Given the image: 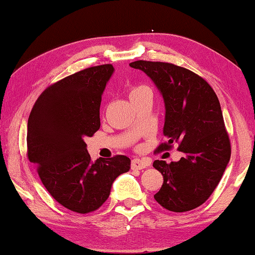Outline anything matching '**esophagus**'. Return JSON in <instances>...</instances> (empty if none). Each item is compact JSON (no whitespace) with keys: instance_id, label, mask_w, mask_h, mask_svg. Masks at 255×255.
<instances>
[{"instance_id":"34e87169","label":"esophagus","mask_w":255,"mask_h":255,"mask_svg":"<svg viewBox=\"0 0 255 255\" xmlns=\"http://www.w3.org/2000/svg\"><path fill=\"white\" fill-rule=\"evenodd\" d=\"M150 166V162L145 159H132L131 160V168L132 170H143V168Z\"/></svg>"}]
</instances>
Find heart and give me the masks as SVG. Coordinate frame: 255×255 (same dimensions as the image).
Listing matches in <instances>:
<instances>
[{
  "label": "heart",
  "instance_id": "b5f03b06",
  "mask_svg": "<svg viewBox=\"0 0 255 255\" xmlns=\"http://www.w3.org/2000/svg\"><path fill=\"white\" fill-rule=\"evenodd\" d=\"M144 91H150L148 88L144 87V85H138V87H132L130 88V90H129L128 95H129V98H130V100L132 98H135L136 96H138L139 93L144 92Z\"/></svg>",
  "mask_w": 255,
  "mask_h": 255
}]
</instances>
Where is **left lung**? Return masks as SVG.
<instances>
[{
	"mask_svg": "<svg viewBox=\"0 0 255 255\" xmlns=\"http://www.w3.org/2000/svg\"><path fill=\"white\" fill-rule=\"evenodd\" d=\"M129 66L148 75L163 96L166 142L157 150L177 143L184 153L178 162H153L164 178L153 198L174 213L195 209L215 191L231 156L216 93L199 75L173 63L138 60Z\"/></svg>",
	"mask_w": 255,
	"mask_h": 255,
	"instance_id": "left-lung-1",
	"label": "left lung"
}]
</instances>
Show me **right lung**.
I'll list each match as a JSON object with an SVG mask.
<instances>
[{"instance_id": "add662e5", "label": "right lung", "mask_w": 255, "mask_h": 255, "mask_svg": "<svg viewBox=\"0 0 255 255\" xmlns=\"http://www.w3.org/2000/svg\"><path fill=\"white\" fill-rule=\"evenodd\" d=\"M113 71L112 64L90 67L49 85L28 117V160L49 194L78 214L102 207L113 181L130 168L124 155L93 163L84 142L100 127L102 95Z\"/></svg>"}]
</instances>
